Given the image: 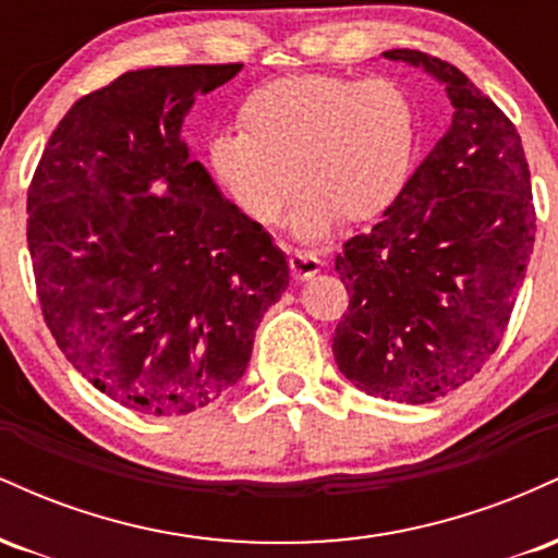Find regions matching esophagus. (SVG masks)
Segmentation results:
<instances>
[{
    "label": "esophagus",
    "mask_w": 558,
    "mask_h": 558,
    "mask_svg": "<svg viewBox=\"0 0 558 558\" xmlns=\"http://www.w3.org/2000/svg\"><path fill=\"white\" fill-rule=\"evenodd\" d=\"M288 265H291V272L296 280H310L312 275L319 272L323 267V259L315 257L310 252H291L288 254Z\"/></svg>",
    "instance_id": "34e87169"
}]
</instances>
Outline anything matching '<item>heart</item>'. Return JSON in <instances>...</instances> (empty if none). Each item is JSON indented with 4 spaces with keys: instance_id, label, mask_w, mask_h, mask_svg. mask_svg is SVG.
Wrapping results in <instances>:
<instances>
[{
    "instance_id": "heart-1",
    "label": "heart",
    "mask_w": 558,
    "mask_h": 558,
    "mask_svg": "<svg viewBox=\"0 0 558 558\" xmlns=\"http://www.w3.org/2000/svg\"><path fill=\"white\" fill-rule=\"evenodd\" d=\"M239 136L209 141V168L246 220L275 226L291 185V228L319 241L338 220L388 213L420 155V110L390 78L288 75L254 88L239 110Z\"/></svg>"
}]
</instances>
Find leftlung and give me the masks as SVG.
I'll use <instances>...</instances> for the list:
<instances>
[{"instance_id":"8db88e82","label":"left lung","mask_w":558,"mask_h":558,"mask_svg":"<svg viewBox=\"0 0 558 558\" xmlns=\"http://www.w3.org/2000/svg\"><path fill=\"white\" fill-rule=\"evenodd\" d=\"M453 105L446 136L369 233L343 243L349 310L338 369L377 399L427 403L472 380L509 328L535 243V204L514 123L459 68L417 49Z\"/></svg>"}]
</instances>
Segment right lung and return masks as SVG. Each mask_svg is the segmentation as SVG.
I'll return each mask as SVG.
<instances>
[{"instance_id": "1", "label": "right lung", "mask_w": 558, "mask_h": 558, "mask_svg": "<svg viewBox=\"0 0 558 558\" xmlns=\"http://www.w3.org/2000/svg\"><path fill=\"white\" fill-rule=\"evenodd\" d=\"M241 70H131L81 96L28 185L44 323L78 373L133 412L178 417L241 380L288 262L181 131L196 96Z\"/></svg>"}]
</instances>
